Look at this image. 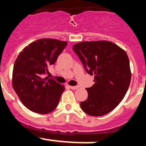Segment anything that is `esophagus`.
<instances>
[{"label": "esophagus", "mask_w": 146, "mask_h": 146, "mask_svg": "<svg viewBox=\"0 0 146 146\" xmlns=\"http://www.w3.org/2000/svg\"><path fill=\"white\" fill-rule=\"evenodd\" d=\"M70 88L72 90H76V89L78 88L79 86H70Z\"/></svg>", "instance_id": "34e87169"}]
</instances>
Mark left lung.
Listing matches in <instances>:
<instances>
[{"label": "left lung", "instance_id": "8db88e82", "mask_svg": "<svg viewBox=\"0 0 146 146\" xmlns=\"http://www.w3.org/2000/svg\"><path fill=\"white\" fill-rule=\"evenodd\" d=\"M88 74L94 75V85L86 88L88 98L80 103L88 115L101 116L112 111L123 99L130 86L131 72L128 55L107 40L84 41L74 45Z\"/></svg>", "mask_w": 146, "mask_h": 146}]
</instances>
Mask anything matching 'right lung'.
<instances>
[{
    "instance_id": "1",
    "label": "right lung",
    "mask_w": 146,
    "mask_h": 146,
    "mask_svg": "<svg viewBox=\"0 0 146 146\" xmlns=\"http://www.w3.org/2000/svg\"><path fill=\"white\" fill-rule=\"evenodd\" d=\"M68 43L52 38L33 42L20 53L14 63L12 85L23 104L40 114L56 109L65 87L43 74L54 64Z\"/></svg>"
}]
</instances>
